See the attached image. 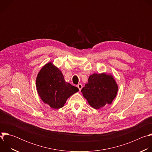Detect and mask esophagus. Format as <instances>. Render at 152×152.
<instances>
[{
	"label": "esophagus",
	"mask_w": 152,
	"mask_h": 152,
	"mask_svg": "<svg viewBox=\"0 0 152 152\" xmlns=\"http://www.w3.org/2000/svg\"><path fill=\"white\" fill-rule=\"evenodd\" d=\"M77 88H79V91H80V90H82V85L81 83L78 84V85H77Z\"/></svg>",
	"instance_id": "obj_1"
}]
</instances>
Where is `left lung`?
<instances>
[{"label": "left lung", "instance_id": "obj_1", "mask_svg": "<svg viewBox=\"0 0 152 152\" xmlns=\"http://www.w3.org/2000/svg\"><path fill=\"white\" fill-rule=\"evenodd\" d=\"M118 85L111 75L94 73L82 89L83 96L96 110L111 104L117 96Z\"/></svg>", "mask_w": 152, "mask_h": 152}]
</instances>
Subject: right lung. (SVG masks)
Instances as JSON below:
<instances>
[{
	"label": "right lung",
	"mask_w": 152,
	"mask_h": 152,
	"mask_svg": "<svg viewBox=\"0 0 152 152\" xmlns=\"http://www.w3.org/2000/svg\"><path fill=\"white\" fill-rule=\"evenodd\" d=\"M36 86L41 99L56 110L63 107L69 97L79 91L76 86L65 81L62 72L51 62L39 72Z\"/></svg>",
	"instance_id": "add662e5"
}]
</instances>
